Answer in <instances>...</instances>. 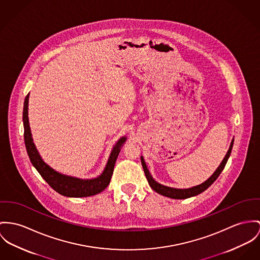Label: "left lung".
I'll list each match as a JSON object with an SVG mask.
<instances>
[{"label":"left lung","instance_id":"1","mask_svg":"<svg viewBox=\"0 0 260 260\" xmlns=\"http://www.w3.org/2000/svg\"><path fill=\"white\" fill-rule=\"evenodd\" d=\"M233 145H234V140H232L230 148H229L224 158L221 161L220 166L218 167V169L214 172V174L209 179L206 180L204 183H202V184L198 185V186H194V187L188 188V189H176V188L167 187V186H164V185H161L159 183H157L155 180L152 178L151 174L149 173V171L147 169V166H146V164H145L142 156L140 157V160H141L142 168L144 170V174L146 176V179L148 181V184L156 193H158V194L162 195V196L171 198V199H187V198L199 195L202 192L207 190L217 180V178L220 176L221 171L223 170V168H224V166L226 164V161H228L230 155H231V152H232V149H233Z\"/></svg>","mask_w":260,"mask_h":260}]
</instances>
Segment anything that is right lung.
Returning a JSON list of instances; mask_svg holds the SVG:
<instances>
[{
    "label": "right lung",
    "mask_w": 260,
    "mask_h": 260,
    "mask_svg": "<svg viewBox=\"0 0 260 260\" xmlns=\"http://www.w3.org/2000/svg\"><path fill=\"white\" fill-rule=\"evenodd\" d=\"M27 110H28V94L26 95L24 103H23V112H22V120H23V128H24V144L28 154V157L32 165L39 171L41 177L47 182V184L55 190L60 195L65 197H89L96 194H99L103 190H105L113 175L114 167L118 155L120 153V147L125 142L126 138H121L114 146L107 165L99 177L94 179H79L71 176H67L64 174L58 173L50 166H48L43 160L41 159L40 153L32 141L28 117H27Z\"/></svg>",
    "instance_id": "add662e5"
}]
</instances>
